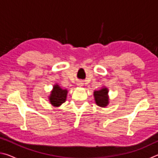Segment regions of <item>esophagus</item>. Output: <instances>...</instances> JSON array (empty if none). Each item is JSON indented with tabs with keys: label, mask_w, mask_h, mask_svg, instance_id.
Wrapping results in <instances>:
<instances>
[{
	"label": "esophagus",
	"mask_w": 158,
	"mask_h": 158,
	"mask_svg": "<svg viewBox=\"0 0 158 158\" xmlns=\"http://www.w3.org/2000/svg\"><path fill=\"white\" fill-rule=\"evenodd\" d=\"M77 85H78V86H82L83 85V84H82V82L81 81H79V82H77Z\"/></svg>",
	"instance_id": "esophagus-1"
}]
</instances>
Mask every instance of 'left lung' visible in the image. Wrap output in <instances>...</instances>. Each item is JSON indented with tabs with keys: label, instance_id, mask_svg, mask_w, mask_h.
I'll return each mask as SVG.
<instances>
[{
	"label": "left lung",
	"instance_id": "1",
	"mask_svg": "<svg viewBox=\"0 0 158 158\" xmlns=\"http://www.w3.org/2000/svg\"><path fill=\"white\" fill-rule=\"evenodd\" d=\"M109 90L105 87H102L100 90H95L93 95L95 103L100 107H105L109 105Z\"/></svg>",
	"mask_w": 158,
	"mask_h": 158
}]
</instances>
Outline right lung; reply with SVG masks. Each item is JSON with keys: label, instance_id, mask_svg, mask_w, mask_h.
I'll list each match as a JSON object with an SVG mask.
<instances>
[{"label": "right lung", "instance_id": "right-lung-1", "mask_svg": "<svg viewBox=\"0 0 158 158\" xmlns=\"http://www.w3.org/2000/svg\"><path fill=\"white\" fill-rule=\"evenodd\" d=\"M68 90L67 89H63L58 85L56 84L53 85L52 91L49 96L50 103L54 106H59L66 100Z\"/></svg>", "mask_w": 158, "mask_h": 158}]
</instances>
